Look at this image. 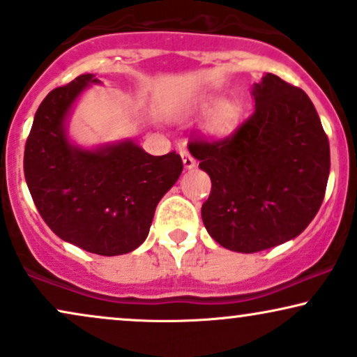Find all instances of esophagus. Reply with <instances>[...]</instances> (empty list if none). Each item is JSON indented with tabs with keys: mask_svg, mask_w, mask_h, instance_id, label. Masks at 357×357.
Segmentation results:
<instances>
[{
	"mask_svg": "<svg viewBox=\"0 0 357 357\" xmlns=\"http://www.w3.org/2000/svg\"><path fill=\"white\" fill-rule=\"evenodd\" d=\"M179 153H181L183 165H184V167H186V169H191V167L196 166V160L191 156L190 151H188L186 148H181V151H179Z\"/></svg>",
	"mask_w": 357,
	"mask_h": 357,
	"instance_id": "1",
	"label": "esophagus"
}]
</instances>
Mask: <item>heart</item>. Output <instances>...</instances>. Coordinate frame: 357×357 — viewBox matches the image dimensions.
<instances>
[{
    "label": "heart",
    "instance_id": "b5f03b06",
    "mask_svg": "<svg viewBox=\"0 0 357 357\" xmlns=\"http://www.w3.org/2000/svg\"><path fill=\"white\" fill-rule=\"evenodd\" d=\"M208 119V132L213 136H226L234 130L239 121V108L231 101H218L209 98L204 101V109H211Z\"/></svg>",
    "mask_w": 357,
    "mask_h": 357
}]
</instances>
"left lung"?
I'll use <instances>...</instances> for the list:
<instances>
[{
	"label": "left lung",
	"mask_w": 357,
	"mask_h": 357,
	"mask_svg": "<svg viewBox=\"0 0 357 357\" xmlns=\"http://www.w3.org/2000/svg\"><path fill=\"white\" fill-rule=\"evenodd\" d=\"M255 111L225 139H192L190 151L211 178L201 208L216 243L257 252L296 238L324 199L329 141L301 88L263 76L252 88Z\"/></svg>",
	"instance_id": "left-lung-1"
}]
</instances>
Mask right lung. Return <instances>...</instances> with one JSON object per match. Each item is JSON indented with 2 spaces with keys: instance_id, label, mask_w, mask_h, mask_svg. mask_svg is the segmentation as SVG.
I'll return each instance as SVG.
<instances>
[{
  "instance_id": "obj_1",
  "label": "right lung",
  "mask_w": 357,
  "mask_h": 357,
  "mask_svg": "<svg viewBox=\"0 0 357 357\" xmlns=\"http://www.w3.org/2000/svg\"><path fill=\"white\" fill-rule=\"evenodd\" d=\"M93 83L101 81L81 75L43 100L24 146V178L38 213L63 241L100 256L126 255L148 238L183 161L174 151L151 156L130 139L96 149L71 144L66 118Z\"/></svg>"
}]
</instances>
